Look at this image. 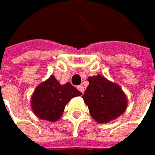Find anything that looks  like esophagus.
<instances>
[{
	"instance_id": "34e87169",
	"label": "esophagus",
	"mask_w": 155,
	"mask_h": 155,
	"mask_svg": "<svg viewBox=\"0 0 155 155\" xmlns=\"http://www.w3.org/2000/svg\"><path fill=\"white\" fill-rule=\"evenodd\" d=\"M77 89H78V91L80 92H81L82 94L84 93V87L82 86V85H79L77 87Z\"/></svg>"
}]
</instances>
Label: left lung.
Here are the masks:
<instances>
[{
    "instance_id": "1",
    "label": "left lung",
    "mask_w": 155,
    "mask_h": 155,
    "mask_svg": "<svg viewBox=\"0 0 155 155\" xmlns=\"http://www.w3.org/2000/svg\"><path fill=\"white\" fill-rule=\"evenodd\" d=\"M88 81L89 86L82 98L97 122L107 123L125 112L128 99L118 84L100 74L89 77Z\"/></svg>"
}]
</instances>
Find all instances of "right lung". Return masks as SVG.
Returning a JSON list of instances; mask_svg holds the SVG:
<instances>
[{
  "mask_svg": "<svg viewBox=\"0 0 155 155\" xmlns=\"http://www.w3.org/2000/svg\"><path fill=\"white\" fill-rule=\"evenodd\" d=\"M81 92L69 82L61 85L54 75L37 86L31 98L32 110L38 118L51 122L62 116L64 106Z\"/></svg>",
  "mask_w": 155,
  "mask_h": 155,
  "instance_id": "add662e5",
  "label": "right lung"
}]
</instances>
